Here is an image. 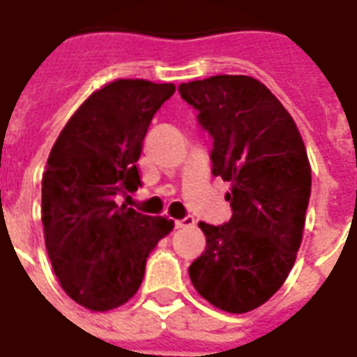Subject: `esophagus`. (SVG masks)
<instances>
[{
    "instance_id": "1",
    "label": "esophagus",
    "mask_w": 357,
    "mask_h": 357,
    "mask_svg": "<svg viewBox=\"0 0 357 357\" xmlns=\"http://www.w3.org/2000/svg\"><path fill=\"white\" fill-rule=\"evenodd\" d=\"M195 225V218L193 216H185L181 218V220H176V227L181 229V227H193Z\"/></svg>"
}]
</instances>
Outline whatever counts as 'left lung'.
<instances>
[{"mask_svg": "<svg viewBox=\"0 0 357 357\" xmlns=\"http://www.w3.org/2000/svg\"><path fill=\"white\" fill-rule=\"evenodd\" d=\"M212 135V174L231 183V220L201 222L206 248L191 283L212 306L247 314L275 294L294 266L306 224L312 168L281 101L250 76H210L179 86Z\"/></svg>", "mask_w": 357, "mask_h": 357, "instance_id": "left-lung-1", "label": "left lung"}]
</instances>
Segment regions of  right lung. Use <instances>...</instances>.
<instances>
[{"instance_id": "1", "label": "right lung", "mask_w": 357, "mask_h": 357, "mask_svg": "<svg viewBox=\"0 0 357 357\" xmlns=\"http://www.w3.org/2000/svg\"><path fill=\"white\" fill-rule=\"evenodd\" d=\"M174 84L114 80L82 102L59 133L42 179L45 248L63 291L91 312L126 304L156 243L174 229L118 199L141 185L137 160Z\"/></svg>"}]
</instances>
